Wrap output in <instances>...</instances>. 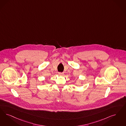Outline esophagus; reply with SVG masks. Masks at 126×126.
Here are the masks:
<instances>
[{"instance_id": "esophagus-1", "label": "esophagus", "mask_w": 126, "mask_h": 126, "mask_svg": "<svg viewBox=\"0 0 126 126\" xmlns=\"http://www.w3.org/2000/svg\"><path fill=\"white\" fill-rule=\"evenodd\" d=\"M59 75L61 76H63V73H59Z\"/></svg>"}]
</instances>
